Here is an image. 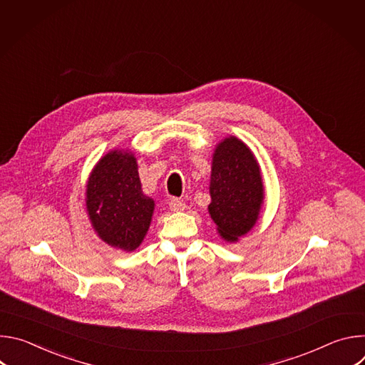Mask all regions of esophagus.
<instances>
[{
	"label": "esophagus",
	"instance_id": "34e87169",
	"mask_svg": "<svg viewBox=\"0 0 365 365\" xmlns=\"http://www.w3.org/2000/svg\"><path fill=\"white\" fill-rule=\"evenodd\" d=\"M169 206H170V210H172V211H175V212H179V211H185V207H186V202H185L183 199L172 197V199L169 200Z\"/></svg>",
	"mask_w": 365,
	"mask_h": 365
}]
</instances>
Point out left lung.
Masks as SVG:
<instances>
[{
    "label": "left lung",
    "instance_id": "left-lung-1",
    "mask_svg": "<svg viewBox=\"0 0 365 365\" xmlns=\"http://www.w3.org/2000/svg\"><path fill=\"white\" fill-rule=\"evenodd\" d=\"M207 206L220 235L237 241L255 224L263 202V183L250 148L235 137L225 138L214 153Z\"/></svg>",
    "mask_w": 365,
    "mask_h": 365
}]
</instances>
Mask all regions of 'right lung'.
I'll list each match as a JSON object with an SVG mask.
<instances>
[{
  "label": "right lung",
  "instance_id": "1",
  "mask_svg": "<svg viewBox=\"0 0 365 365\" xmlns=\"http://www.w3.org/2000/svg\"><path fill=\"white\" fill-rule=\"evenodd\" d=\"M92 227L111 247L135 250L151 221L154 200L141 190L137 162L128 151H111L93 169L86 187Z\"/></svg>",
  "mask_w": 365,
  "mask_h": 365
}]
</instances>
